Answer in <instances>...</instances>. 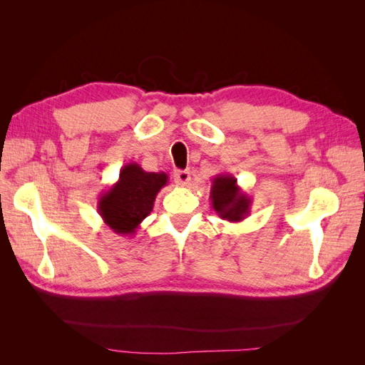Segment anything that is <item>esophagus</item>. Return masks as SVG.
<instances>
[{"instance_id": "esophagus-1", "label": "esophagus", "mask_w": 365, "mask_h": 365, "mask_svg": "<svg viewBox=\"0 0 365 365\" xmlns=\"http://www.w3.org/2000/svg\"><path fill=\"white\" fill-rule=\"evenodd\" d=\"M173 180L176 184L180 185H185L187 182L190 181V172L189 170H175L173 173Z\"/></svg>"}]
</instances>
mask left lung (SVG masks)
<instances>
[{"label":"left lung","instance_id":"1","mask_svg":"<svg viewBox=\"0 0 365 365\" xmlns=\"http://www.w3.org/2000/svg\"><path fill=\"white\" fill-rule=\"evenodd\" d=\"M212 207L217 216L228 222H242L250 212L252 200L237 185L231 173H219L212 180Z\"/></svg>","mask_w":365,"mask_h":365}]
</instances>
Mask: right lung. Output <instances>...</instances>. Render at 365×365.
<instances>
[{"label":"right lung","mask_w":365,"mask_h":365,"mask_svg":"<svg viewBox=\"0 0 365 365\" xmlns=\"http://www.w3.org/2000/svg\"><path fill=\"white\" fill-rule=\"evenodd\" d=\"M168 181V173L146 172L140 164L128 163L121 168L118 181L98 196L97 212L115 235L134 236Z\"/></svg>","instance_id":"obj_1"}]
</instances>
